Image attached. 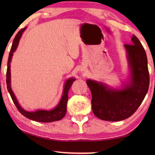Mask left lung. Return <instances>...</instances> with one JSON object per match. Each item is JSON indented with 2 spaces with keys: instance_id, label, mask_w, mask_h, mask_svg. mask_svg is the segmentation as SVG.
<instances>
[{
  "instance_id": "1",
  "label": "left lung",
  "mask_w": 155,
  "mask_h": 155,
  "mask_svg": "<svg viewBox=\"0 0 155 155\" xmlns=\"http://www.w3.org/2000/svg\"><path fill=\"white\" fill-rule=\"evenodd\" d=\"M131 40L132 44L124 45L131 70L129 84L117 90L108 88L101 82L87 80L92 92V111L101 120L118 121L129 118L138 109L149 89L150 75L145 51L135 35Z\"/></svg>"
}]
</instances>
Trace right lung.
<instances>
[{"label":"right lung","instance_id":"obj_1","mask_svg":"<svg viewBox=\"0 0 155 155\" xmlns=\"http://www.w3.org/2000/svg\"><path fill=\"white\" fill-rule=\"evenodd\" d=\"M26 28H23L20 29L17 34L15 37L12 42L11 48H10V52L9 54V57H8V68H7V73H6V84H7V89L9 92L10 97L13 101V103L15 105L17 109L23 116L29 119L35 120V121L39 122H53L56 121V120H59L61 118L64 117L65 114H66L67 111V102L68 99V93L71 88L72 84H73V82L75 81V79L74 78H71V79L68 80L66 83L65 84L64 87V91H63V94L62 98H61L60 103L58 105L51 111H46V110H38L35 112H29L24 110L20 107L19 104L17 101V99L15 97V95L12 92L11 90V87H10V63L11 61L12 56L13 55V53L15 51L17 46L18 45L19 41H20L21 36L22 35V32L25 31Z\"/></svg>","mask_w":155,"mask_h":155}]
</instances>
